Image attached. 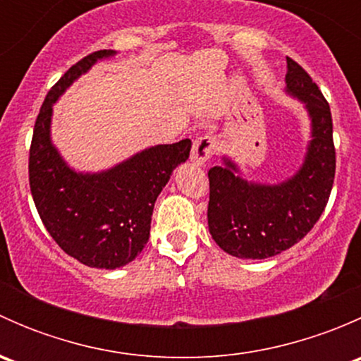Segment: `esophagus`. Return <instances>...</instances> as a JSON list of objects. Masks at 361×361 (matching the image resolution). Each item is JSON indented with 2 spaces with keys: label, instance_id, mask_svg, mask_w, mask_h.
I'll return each instance as SVG.
<instances>
[{
  "label": "esophagus",
  "instance_id": "obj_1",
  "mask_svg": "<svg viewBox=\"0 0 361 361\" xmlns=\"http://www.w3.org/2000/svg\"><path fill=\"white\" fill-rule=\"evenodd\" d=\"M214 150H216V141H214V137L209 136V134H204V136L197 137L194 141V147H192L190 154L192 162L197 164V166H204L211 159V155L214 154Z\"/></svg>",
  "mask_w": 361,
  "mask_h": 361
}]
</instances>
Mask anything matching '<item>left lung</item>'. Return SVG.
I'll use <instances>...</instances> for the list:
<instances>
[{
  "label": "left lung",
  "mask_w": 361,
  "mask_h": 361,
  "mask_svg": "<svg viewBox=\"0 0 361 361\" xmlns=\"http://www.w3.org/2000/svg\"><path fill=\"white\" fill-rule=\"evenodd\" d=\"M286 94L302 101L311 118V141L300 169L281 183L248 181L224 157L211 167L207 227L214 243L238 258L274 257L292 248L319 220L336 176L332 113L304 68L286 57Z\"/></svg>",
  "instance_id": "obj_1"
}]
</instances>
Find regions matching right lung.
Listing matches in <instances>:
<instances>
[{"instance_id": "obj_1", "label": "right lung", "mask_w": 361, "mask_h": 361, "mask_svg": "<svg viewBox=\"0 0 361 361\" xmlns=\"http://www.w3.org/2000/svg\"><path fill=\"white\" fill-rule=\"evenodd\" d=\"M115 54L97 50L61 76L43 101L29 150V187L43 225L69 257L96 269L123 267L143 251L155 201L192 148L190 140L157 145L101 173H76L61 157L50 137L54 103Z\"/></svg>"}]
</instances>
